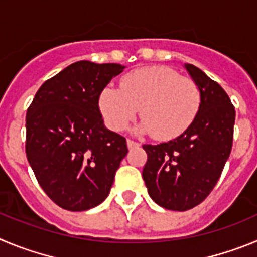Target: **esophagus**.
Instances as JSON below:
<instances>
[{
	"mask_svg": "<svg viewBox=\"0 0 257 257\" xmlns=\"http://www.w3.org/2000/svg\"><path fill=\"white\" fill-rule=\"evenodd\" d=\"M126 145H128V149H136V147H140V143L134 142V141L132 140L126 141Z\"/></svg>",
	"mask_w": 257,
	"mask_h": 257,
	"instance_id": "obj_1",
	"label": "esophagus"
}]
</instances>
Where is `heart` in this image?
I'll return each mask as SVG.
<instances>
[{
  "label": "heart",
  "mask_w": 257,
  "mask_h": 257,
  "mask_svg": "<svg viewBox=\"0 0 257 257\" xmlns=\"http://www.w3.org/2000/svg\"><path fill=\"white\" fill-rule=\"evenodd\" d=\"M108 128L120 132L129 125L141 107L140 133L154 138H178L193 124L201 106V92L189 78L166 66L143 68L128 73L120 89L107 85L98 100Z\"/></svg>",
  "instance_id": "obj_1"
}]
</instances>
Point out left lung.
<instances>
[{"label":"left lung","mask_w":257,"mask_h":257,"mask_svg":"<svg viewBox=\"0 0 257 257\" xmlns=\"http://www.w3.org/2000/svg\"><path fill=\"white\" fill-rule=\"evenodd\" d=\"M201 92L195 121L178 138L143 145L147 163L142 177L159 206L186 211L202 202L218 183L233 143L235 110L216 82L197 66L184 64Z\"/></svg>","instance_id":"8db88e82"}]
</instances>
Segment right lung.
Wrapping results in <instances>:
<instances>
[{"mask_svg": "<svg viewBox=\"0 0 257 257\" xmlns=\"http://www.w3.org/2000/svg\"><path fill=\"white\" fill-rule=\"evenodd\" d=\"M124 69L74 62L46 80L28 108V161L62 209L84 211L102 203L128 154L125 138L106 128L98 106L102 89Z\"/></svg>", "mask_w": 257, "mask_h": 257, "instance_id": "1", "label": "right lung"}]
</instances>
